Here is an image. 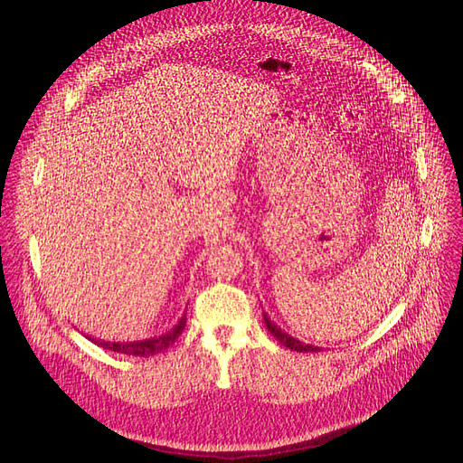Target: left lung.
I'll return each instance as SVG.
<instances>
[{
	"label": "left lung",
	"mask_w": 463,
	"mask_h": 463,
	"mask_svg": "<svg viewBox=\"0 0 463 463\" xmlns=\"http://www.w3.org/2000/svg\"><path fill=\"white\" fill-rule=\"evenodd\" d=\"M264 325H266V328H269V332L278 339V342L281 345H285L287 349H290V351H297V353H319L321 351V347L304 344V342H300V339L283 332L274 321L269 319V315H266V313H264Z\"/></svg>",
	"instance_id": "8db88e82"
}]
</instances>
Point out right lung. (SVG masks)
I'll use <instances>...</instances> for the list:
<instances>
[{"mask_svg": "<svg viewBox=\"0 0 463 463\" xmlns=\"http://www.w3.org/2000/svg\"><path fill=\"white\" fill-rule=\"evenodd\" d=\"M185 328V313L182 315V319L178 321V325L168 330L166 334L163 335H157V337H150V339H140V342H99V339H93L90 335L91 342H95L99 347L103 349H109V351H114V353H121V354H131V356H152V354H157L161 351H165L166 347H170L175 344V339L182 334V330Z\"/></svg>", "mask_w": 463, "mask_h": 463, "instance_id": "add662e5", "label": "right lung"}]
</instances>
